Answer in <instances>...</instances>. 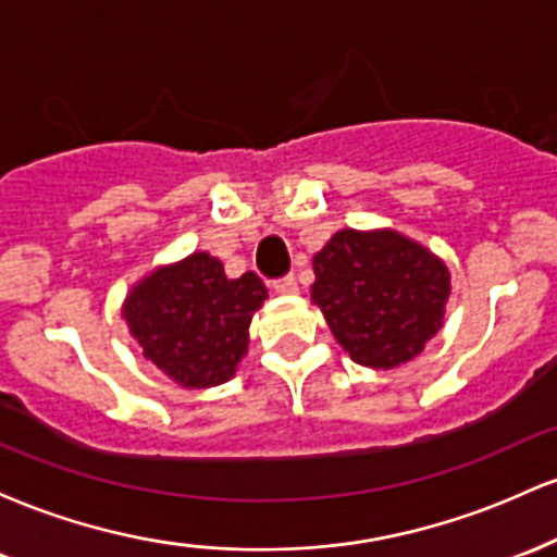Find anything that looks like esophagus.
<instances>
[{
  "mask_svg": "<svg viewBox=\"0 0 557 557\" xmlns=\"http://www.w3.org/2000/svg\"><path fill=\"white\" fill-rule=\"evenodd\" d=\"M274 293H280V296H293V293H298V283L293 274H287V277H280L274 280Z\"/></svg>",
  "mask_w": 557,
  "mask_h": 557,
  "instance_id": "esophagus-1",
  "label": "esophagus"
}]
</instances>
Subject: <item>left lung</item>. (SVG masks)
<instances>
[{
    "mask_svg": "<svg viewBox=\"0 0 557 557\" xmlns=\"http://www.w3.org/2000/svg\"><path fill=\"white\" fill-rule=\"evenodd\" d=\"M311 264V304L361 367L408 363L443 327L447 264L398 230H337Z\"/></svg>",
    "mask_w": 557,
    "mask_h": 557,
    "instance_id": "left-lung-1",
    "label": "left lung"
}]
</instances>
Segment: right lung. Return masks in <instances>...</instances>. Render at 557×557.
<instances>
[{
	"label": "right lung",
	"mask_w": 557,
	"mask_h": 557,
	"mask_svg": "<svg viewBox=\"0 0 557 557\" xmlns=\"http://www.w3.org/2000/svg\"><path fill=\"white\" fill-rule=\"evenodd\" d=\"M267 287L253 272L227 277L222 261L194 251L154 267L127 290V332L164 376L185 389L233 380L248 354V327Z\"/></svg>",
	"instance_id": "right-lung-1"
}]
</instances>
